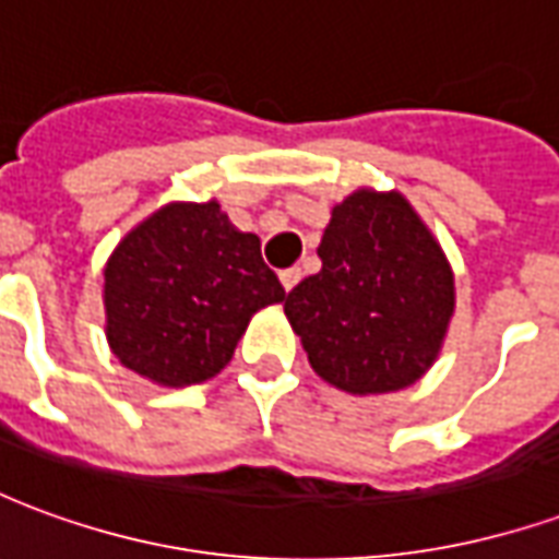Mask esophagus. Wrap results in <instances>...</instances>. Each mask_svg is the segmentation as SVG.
Masks as SVG:
<instances>
[{
	"mask_svg": "<svg viewBox=\"0 0 559 559\" xmlns=\"http://www.w3.org/2000/svg\"><path fill=\"white\" fill-rule=\"evenodd\" d=\"M281 284H284V290L290 293L293 287H296V284H299V281H302V269L299 266H290V269H281Z\"/></svg>",
	"mask_w": 559,
	"mask_h": 559,
	"instance_id": "34e87169",
	"label": "esophagus"
}]
</instances>
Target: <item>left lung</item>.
I'll return each instance as SVG.
<instances>
[{
	"instance_id": "1",
	"label": "left lung",
	"mask_w": 559,
	"mask_h": 559,
	"mask_svg": "<svg viewBox=\"0 0 559 559\" xmlns=\"http://www.w3.org/2000/svg\"><path fill=\"white\" fill-rule=\"evenodd\" d=\"M317 254L323 269L284 299L311 368L353 395L416 383L443 344L455 281L411 203L356 191L332 209Z\"/></svg>"
}]
</instances>
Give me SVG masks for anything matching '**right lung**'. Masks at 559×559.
<instances>
[{"mask_svg":"<svg viewBox=\"0 0 559 559\" xmlns=\"http://www.w3.org/2000/svg\"><path fill=\"white\" fill-rule=\"evenodd\" d=\"M284 299L260 239L215 200L170 203L128 233L104 269L107 338L160 386H191L233 359L254 311Z\"/></svg>","mask_w":559,"mask_h":559,"instance_id":"obj_1","label":"right lung"}]
</instances>
